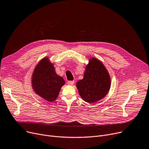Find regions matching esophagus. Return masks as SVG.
I'll return each mask as SVG.
<instances>
[{
	"label": "esophagus",
	"instance_id": "34e87169",
	"mask_svg": "<svg viewBox=\"0 0 149 149\" xmlns=\"http://www.w3.org/2000/svg\"><path fill=\"white\" fill-rule=\"evenodd\" d=\"M74 84V81H68V84L69 85H73Z\"/></svg>",
	"mask_w": 149,
	"mask_h": 149
}]
</instances>
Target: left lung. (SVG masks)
Wrapping results in <instances>:
<instances>
[{"label":"left lung","instance_id":"left-lung-1","mask_svg":"<svg viewBox=\"0 0 149 149\" xmlns=\"http://www.w3.org/2000/svg\"><path fill=\"white\" fill-rule=\"evenodd\" d=\"M111 85L110 75L103 63L92 57L85 68L83 79L77 81L76 87L84 101L93 103L107 94Z\"/></svg>","mask_w":149,"mask_h":149}]
</instances>
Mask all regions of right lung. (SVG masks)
I'll list each match as a JSON object with an SVG mask.
<instances>
[{
	"label": "right lung",
	"mask_w": 149,
	"mask_h": 149,
	"mask_svg": "<svg viewBox=\"0 0 149 149\" xmlns=\"http://www.w3.org/2000/svg\"><path fill=\"white\" fill-rule=\"evenodd\" d=\"M65 84L64 79L57 74L48 57L43 58L36 66L31 77V85L39 97L52 102L57 99Z\"/></svg>",
	"instance_id": "1"
}]
</instances>
